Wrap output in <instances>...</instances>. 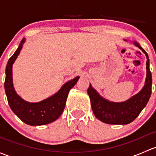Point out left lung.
<instances>
[{
  "label": "left lung",
  "mask_w": 156,
  "mask_h": 156,
  "mask_svg": "<svg viewBox=\"0 0 156 156\" xmlns=\"http://www.w3.org/2000/svg\"><path fill=\"white\" fill-rule=\"evenodd\" d=\"M125 41H127L125 40ZM146 56V78L145 84L138 94L125 102H112L99 94L90 84L87 94L90 100L91 108L97 119L109 125H127L133 122L147 104L152 94V74L149 69V59L147 53L136 41H132Z\"/></svg>",
  "instance_id": "obj_1"
}]
</instances>
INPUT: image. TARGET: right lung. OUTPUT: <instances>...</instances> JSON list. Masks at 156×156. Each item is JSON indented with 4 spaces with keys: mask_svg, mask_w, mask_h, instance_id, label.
<instances>
[{
    "mask_svg": "<svg viewBox=\"0 0 156 156\" xmlns=\"http://www.w3.org/2000/svg\"><path fill=\"white\" fill-rule=\"evenodd\" d=\"M25 41V38L21 41L17 50L8 60L6 67L4 88L7 101L14 114L16 115L24 123L31 126L48 125L56 121L62 115L69 90L75 85L79 79V76L67 81L57 93L42 101L29 103L24 100L16 94L14 89L12 69Z\"/></svg>",
    "mask_w": 156,
    "mask_h": 156,
    "instance_id": "add662e5",
    "label": "right lung"
}]
</instances>
